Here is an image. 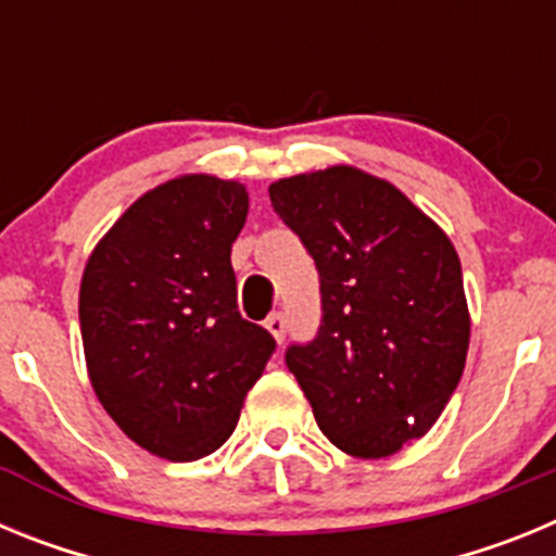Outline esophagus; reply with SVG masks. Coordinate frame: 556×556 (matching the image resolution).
Segmentation results:
<instances>
[{
    "instance_id": "obj_1",
    "label": "esophagus",
    "mask_w": 556,
    "mask_h": 556,
    "mask_svg": "<svg viewBox=\"0 0 556 556\" xmlns=\"http://www.w3.org/2000/svg\"><path fill=\"white\" fill-rule=\"evenodd\" d=\"M264 328H267V331L273 333L275 342L281 345L283 333H287V320H283V314H273V317H267V320H264Z\"/></svg>"
}]
</instances>
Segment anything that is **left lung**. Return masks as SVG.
Segmentation results:
<instances>
[{
    "label": "left lung",
    "mask_w": 556,
    "mask_h": 556,
    "mask_svg": "<svg viewBox=\"0 0 556 556\" xmlns=\"http://www.w3.org/2000/svg\"><path fill=\"white\" fill-rule=\"evenodd\" d=\"M269 200L320 273V333L289 348V372L339 451L397 454L437 424L465 370L454 242L397 186L348 164L275 180Z\"/></svg>",
    "instance_id": "obj_1"
}]
</instances>
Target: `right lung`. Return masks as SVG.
<instances>
[{
	"label": "right lung",
	"mask_w": 556,
	"mask_h": 556,
	"mask_svg": "<svg viewBox=\"0 0 556 556\" xmlns=\"http://www.w3.org/2000/svg\"><path fill=\"white\" fill-rule=\"evenodd\" d=\"M239 180L180 175L141 194L88 255L86 367L102 409L152 456L194 462L233 434L275 339L236 312Z\"/></svg>",
	"instance_id": "obj_1"
}]
</instances>
